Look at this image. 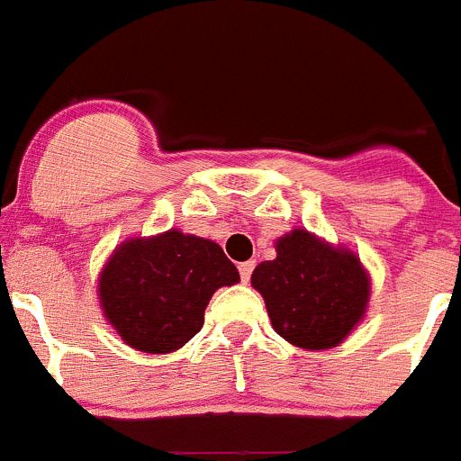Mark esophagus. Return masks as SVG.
<instances>
[{"label": "esophagus", "mask_w": 461, "mask_h": 461, "mask_svg": "<svg viewBox=\"0 0 461 461\" xmlns=\"http://www.w3.org/2000/svg\"><path fill=\"white\" fill-rule=\"evenodd\" d=\"M238 270H240V279L247 284V281L251 279V272H254V260H244V263H240Z\"/></svg>", "instance_id": "34e87169"}]
</instances>
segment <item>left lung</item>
<instances>
[{
    "label": "left lung",
    "instance_id": "left-lung-1",
    "mask_svg": "<svg viewBox=\"0 0 461 461\" xmlns=\"http://www.w3.org/2000/svg\"><path fill=\"white\" fill-rule=\"evenodd\" d=\"M275 249V260L256 266L251 286L266 300L276 335L309 351L339 346L362 321L372 293L360 258L304 228L276 240Z\"/></svg>",
    "mask_w": 461,
    "mask_h": 461
}]
</instances>
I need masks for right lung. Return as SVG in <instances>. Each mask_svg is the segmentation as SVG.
<instances>
[{"instance_id":"obj_1","label":"right lung","mask_w":461,"mask_h":461,"mask_svg":"<svg viewBox=\"0 0 461 461\" xmlns=\"http://www.w3.org/2000/svg\"><path fill=\"white\" fill-rule=\"evenodd\" d=\"M240 281L238 267L212 240L170 228L113 251L99 275L104 316L142 353H173L201 332L214 291Z\"/></svg>"}]
</instances>
